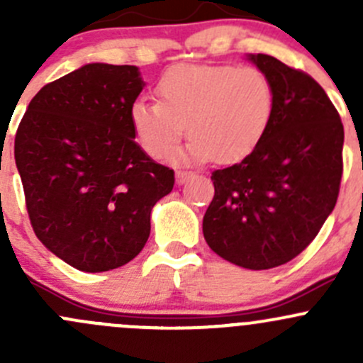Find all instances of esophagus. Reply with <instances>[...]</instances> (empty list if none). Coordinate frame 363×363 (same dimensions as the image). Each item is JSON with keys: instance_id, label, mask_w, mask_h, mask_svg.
<instances>
[{"instance_id": "34e87169", "label": "esophagus", "mask_w": 363, "mask_h": 363, "mask_svg": "<svg viewBox=\"0 0 363 363\" xmlns=\"http://www.w3.org/2000/svg\"><path fill=\"white\" fill-rule=\"evenodd\" d=\"M191 172H184V170H179L177 174H175V182H177V184H184L186 181H188L189 177H191Z\"/></svg>"}]
</instances>
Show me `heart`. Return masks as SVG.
<instances>
[{
	"mask_svg": "<svg viewBox=\"0 0 363 363\" xmlns=\"http://www.w3.org/2000/svg\"><path fill=\"white\" fill-rule=\"evenodd\" d=\"M160 101L137 100L130 124L138 145L164 160L191 135L175 161L235 163L259 145L272 123L276 89L263 69L235 65H177L156 84Z\"/></svg>",
	"mask_w": 363,
	"mask_h": 363,
	"instance_id": "1",
	"label": "heart"
}]
</instances>
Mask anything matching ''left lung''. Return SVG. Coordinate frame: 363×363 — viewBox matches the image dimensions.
Instances as JSON below:
<instances>
[{
    "instance_id": "obj_1",
    "label": "left lung",
    "mask_w": 363,
    "mask_h": 363,
    "mask_svg": "<svg viewBox=\"0 0 363 363\" xmlns=\"http://www.w3.org/2000/svg\"><path fill=\"white\" fill-rule=\"evenodd\" d=\"M247 60L272 80L276 108L250 156L212 172L214 199L203 216V237L226 262L267 270L306 250L334 211L344 128L313 77L267 54Z\"/></svg>"
}]
</instances>
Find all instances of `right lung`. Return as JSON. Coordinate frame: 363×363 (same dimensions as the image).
Listing matches in <instances>:
<instances>
[{"instance_id":"1","label":"right lung","mask_w":363,"mask_h":363,"mask_svg":"<svg viewBox=\"0 0 363 363\" xmlns=\"http://www.w3.org/2000/svg\"><path fill=\"white\" fill-rule=\"evenodd\" d=\"M137 67L89 63L47 84L16 135V164L40 242L82 272L126 265L145 246L151 211L174 170L135 142Z\"/></svg>"}]
</instances>
